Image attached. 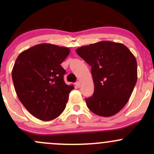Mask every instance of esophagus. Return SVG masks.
<instances>
[{"mask_svg": "<svg viewBox=\"0 0 154 154\" xmlns=\"http://www.w3.org/2000/svg\"><path fill=\"white\" fill-rule=\"evenodd\" d=\"M76 86H77V87H80V86H81V83H80V81L77 82V83H76Z\"/></svg>", "mask_w": 154, "mask_h": 154, "instance_id": "obj_1", "label": "esophagus"}]
</instances>
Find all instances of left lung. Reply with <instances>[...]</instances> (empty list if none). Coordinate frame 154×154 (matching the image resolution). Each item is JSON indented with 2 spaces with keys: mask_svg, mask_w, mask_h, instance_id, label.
I'll return each mask as SVG.
<instances>
[{
  "mask_svg": "<svg viewBox=\"0 0 154 154\" xmlns=\"http://www.w3.org/2000/svg\"><path fill=\"white\" fill-rule=\"evenodd\" d=\"M77 54L91 66L94 91L86 99L91 112L110 117L124 108L137 81V62L122 43L101 41L82 46Z\"/></svg>",
  "mask_w": 154,
  "mask_h": 154,
  "instance_id": "8db88e82",
  "label": "left lung"
}]
</instances>
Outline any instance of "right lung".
<instances>
[{
    "label": "right lung",
    "instance_id": "obj_1",
    "mask_svg": "<svg viewBox=\"0 0 154 154\" xmlns=\"http://www.w3.org/2000/svg\"><path fill=\"white\" fill-rule=\"evenodd\" d=\"M70 53L66 47L42 43L18 55L12 71L15 92L34 117L51 121L64 111L73 85H67L61 66Z\"/></svg>",
    "mask_w": 154,
    "mask_h": 154
}]
</instances>
